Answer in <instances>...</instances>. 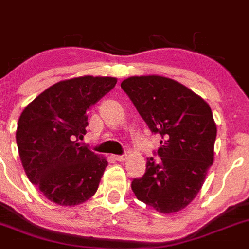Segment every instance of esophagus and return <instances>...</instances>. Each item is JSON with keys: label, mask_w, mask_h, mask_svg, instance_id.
<instances>
[{"label": "esophagus", "mask_w": 249, "mask_h": 249, "mask_svg": "<svg viewBox=\"0 0 249 249\" xmlns=\"http://www.w3.org/2000/svg\"><path fill=\"white\" fill-rule=\"evenodd\" d=\"M125 158H127V156L125 155H117V156H115V160H119V162H124V160H125Z\"/></svg>", "instance_id": "34e87169"}]
</instances>
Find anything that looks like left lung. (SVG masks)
Segmentation results:
<instances>
[{"instance_id": "left-lung-1", "label": "left lung", "mask_w": 249, "mask_h": 249, "mask_svg": "<svg viewBox=\"0 0 249 249\" xmlns=\"http://www.w3.org/2000/svg\"><path fill=\"white\" fill-rule=\"evenodd\" d=\"M121 87L151 132L162 138L155 152L160 160L147 158L145 174L132 181V191L158 212L180 211L199 193L213 163L217 127L211 107L164 76H132Z\"/></svg>"}]
</instances>
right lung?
I'll list each match as a JSON object with an SVG mask.
<instances>
[{"instance_id": "add662e5", "label": "right lung", "mask_w": 249, "mask_h": 249, "mask_svg": "<svg viewBox=\"0 0 249 249\" xmlns=\"http://www.w3.org/2000/svg\"><path fill=\"white\" fill-rule=\"evenodd\" d=\"M116 83L89 75L60 81L22 111L17 129L20 160L29 180L50 201L79 205L98 189L107 160L78 142L86 134L87 110Z\"/></svg>"}]
</instances>
